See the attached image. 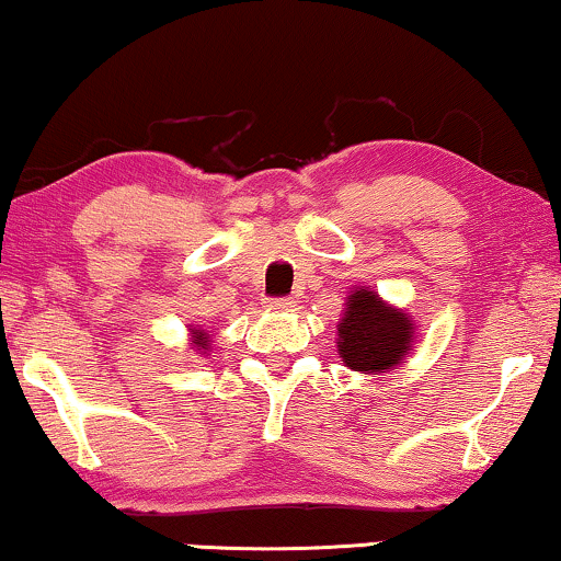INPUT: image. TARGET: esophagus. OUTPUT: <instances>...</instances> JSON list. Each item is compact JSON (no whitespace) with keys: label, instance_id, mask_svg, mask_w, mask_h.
I'll return each mask as SVG.
<instances>
[{"label":"esophagus","instance_id":"1","mask_svg":"<svg viewBox=\"0 0 561 561\" xmlns=\"http://www.w3.org/2000/svg\"><path fill=\"white\" fill-rule=\"evenodd\" d=\"M267 309L290 311V309H296V301L294 298H267Z\"/></svg>","mask_w":561,"mask_h":561}]
</instances>
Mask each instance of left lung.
<instances>
[{
    "label": "left lung",
    "mask_w": 561,
    "mask_h": 561,
    "mask_svg": "<svg viewBox=\"0 0 561 561\" xmlns=\"http://www.w3.org/2000/svg\"><path fill=\"white\" fill-rule=\"evenodd\" d=\"M416 336L409 313L382 301L378 290L357 286L350 290L336 324V352L355 373H390L411 355Z\"/></svg>",
    "instance_id": "1"
}]
</instances>
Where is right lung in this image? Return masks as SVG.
<instances>
[{
  "instance_id": "1",
  "label": "right lung",
  "mask_w": 561,
  "mask_h": 561,
  "mask_svg": "<svg viewBox=\"0 0 561 561\" xmlns=\"http://www.w3.org/2000/svg\"><path fill=\"white\" fill-rule=\"evenodd\" d=\"M188 332H191V336H188V347L191 350H194L196 352V355H209V352H211V334L209 332H206V329L202 327V324H191V329H188Z\"/></svg>"
}]
</instances>
